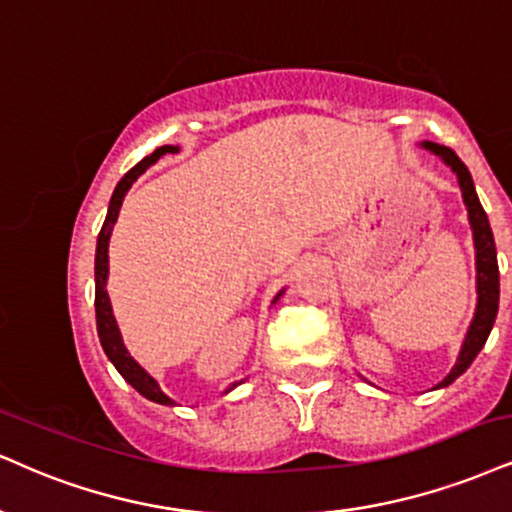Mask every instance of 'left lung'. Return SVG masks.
<instances>
[{"label": "left lung", "mask_w": 512, "mask_h": 512, "mask_svg": "<svg viewBox=\"0 0 512 512\" xmlns=\"http://www.w3.org/2000/svg\"><path fill=\"white\" fill-rule=\"evenodd\" d=\"M422 147L430 149L432 154H437L446 166H451L456 173L460 192H463V201L468 206V218L472 227V239H475V263H477V308L475 318H472L470 330L465 334V342L460 346L458 361L453 365L449 375L441 380L437 387H449L451 382H456L465 370L470 368L472 361L477 358V353L482 351V346L487 344V337L494 327L496 313H498V261H496V244L494 235H491V225L487 213H484L482 204H479L475 182L470 178V170L465 168V163L458 159L456 151L444 147V144L434 142H422Z\"/></svg>", "instance_id": "left-lung-1"}]
</instances>
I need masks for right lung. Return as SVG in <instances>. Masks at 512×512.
<instances>
[{
    "instance_id": "obj_1",
    "label": "right lung",
    "mask_w": 512,
    "mask_h": 512,
    "mask_svg": "<svg viewBox=\"0 0 512 512\" xmlns=\"http://www.w3.org/2000/svg\"><path fill=\"white\" fill-rule=\"evenodd\" d=\"M178 151H180V147L163 144V147L154 151V154L144 156V159L137 163L135 168H130L128 173L123 175L121 182H118L116 189H113V194H111L109 213H106L102 232H99V237H97V254H94V308H97V332H99V342H102V349L106 356H109V361L116 365V370L121 372L125 382L132 384V387L140 391L144 399L161 403V406H175V401L170 399V396L163 394L159 382H156L154 377H151L149 372L130 356V351L125 349L121 330H118V323H116V318H113V311H111L109 292H106V280H109V239H111L113 225H116V220H118V211H121V206H123L125 194H128L132 182L140 178V175L151 166V163L159 161L163 154H178ZM280 296H282V292L275 296L273 304L280 299ZM235 387H237V382L230 384V387L225 389V394Z\"/></svg>"
}]
</instances>
